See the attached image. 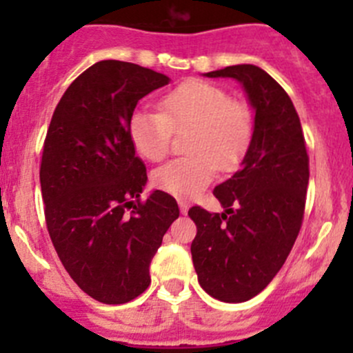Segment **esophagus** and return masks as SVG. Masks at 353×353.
<instances>
[{
  "label": "esophagus",
  "instance_id": "1",
  "mask_svg": "<svg viewBox=\"0 0 353 353\" xmlns=\"http://www.w3.org/2000/svg\"><path fill=\"white\" fill-rule=\"evenodd\" d=\"M188 208H190V205H188L186 201H183V199H179V210H181V213H183V215H186Z\"/></svg>",
  "mask_w": 353,
  "mask_h": 353
}]
</instances>
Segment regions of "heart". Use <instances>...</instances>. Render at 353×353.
<instances>
[{"label": "heart", "instance_id": "b5f03b06", "mask_svg": "<svg viewBox=\"0 0 353 353\" xmlns=\"http://www.w3.org/2000/svg\"><path fill=\"white\" fill-rule=\"evenodd\" d=\"M162 109H137L128 123L134 150L152 162L169 152L172 131L191 128L186 145L191 155L155 169V188L190 199L208 186L216 169L234 170L244 159L252 138V112L243 102L230 101L219 85L184 81L162 99Z\"/></svg>", "mask_w": 353, "mask_h": 353}]
</instances>
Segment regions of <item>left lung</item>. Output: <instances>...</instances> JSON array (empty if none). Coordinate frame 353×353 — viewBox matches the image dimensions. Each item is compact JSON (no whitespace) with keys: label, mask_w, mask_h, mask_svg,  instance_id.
Segmentation results:
<instances>
[{"label":"left lung","mask_w":353,"mask_h":353,"mask_svg":"<svg viewBox=\"0 0 353 353\" xmlns=\"http://www.w3.org/2000/svg\"><path fill=\"white\" fill-rule=\"evenodd\" d=\"M234 78L254 110L241 169L213 190L223 213L193 206L191 256L203 290L222 302L258 295L280 272L299 236L309 183L301 119L287 92L261 68L227 66L205 73Z\"/></svg>","instance_id":"8db88e82"}]
</instances>
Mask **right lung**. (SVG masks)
<instances>
[{
    "label": "right lung",
    "mask_w": 353,
    "mask_h": 353,
    "mask_svg": "<svg viewBox=\"0 0 353 353\" xmlns=\"http://www.w3.org/2000/svg\"><path fill=\"white\" fill-rule=\"evenodd\" d=\"M170 81L134 63H95L52 114L41 162L49 236L78 287L104 304H126L150 285V263L179 216L163 191L140 194L147 169L128 123L138 101Z\"/></svg>",
    "instance_id": "obj_1"
}]
</instances>
